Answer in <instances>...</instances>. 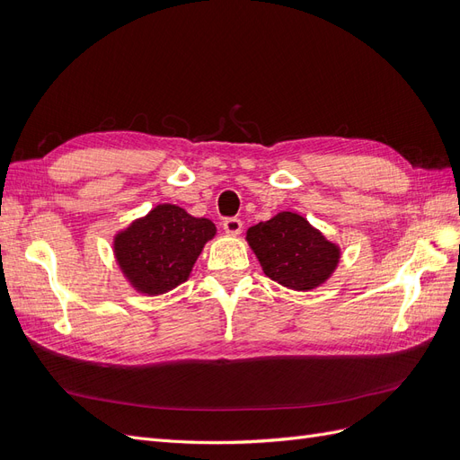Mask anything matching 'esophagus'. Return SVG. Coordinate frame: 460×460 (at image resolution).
Segmentation results:
<instances>
[{
    "instance_id": "obj_1",
    "label": "esophagus",
    "mask_w": 460,
    "mask_h": 460,
    "mask_svg": "<svg viewBox=\"0 0 460 460\" xmlns=\"http://www.w3.org/2000/svg\"><path fill=\"white\" fill-rule=\"evenodd\" d=\"M222 228H225L226 234H230V235H238L242 232L243 225H242L240 218L230 217V218H225V222H222Z\"/></svg>"
}]
</instances>
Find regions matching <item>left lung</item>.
Segmentation results:
<instances>
[{
	"instance_id": "8db88e82",
	"label": "left lung",
	"mask_w": 460,
	"mask_h": 460,
	"mask_svg": "<svg viewBox=\"0 0 460 460\" xmlns=\"http://www.w3.org/2000/svg\"><path fill=\"white\" fill-rule=\"evenodd\" d=\"M247 243L262 272L289 289L309 291L324 284L340 262V247L328 242L297 213H278L247 230Z\"/></svg>"
}]
</instances>
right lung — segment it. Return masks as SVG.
<instances>
[{"instance_id": "obj_1", "label": "right lung", "mask_w": 460, "mask_h": 460, "mask_svg": "<svg viewBox=\"0 0 460 460\" xmlns=\"http://www.w3.org/2000/svg\"><path fill=\"white\" fill-rule=\"evenodd\" d=\"M215 234L208 218L163 203L115 235V257L132 288L161 296L188 280L193 262Z\"/></svg>"}]
</instances>
